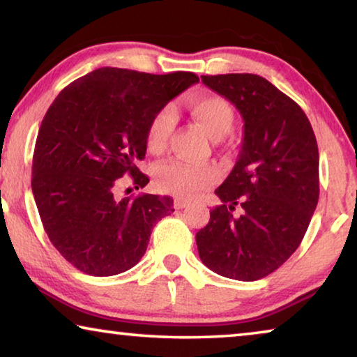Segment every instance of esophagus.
Segmentation results:
<instances>
[{
    "mask_svg": "<svg viewBox=\"0 0 357 357\" xmlns=\"http://www.w3.org/2000/svg\"><path fill=\"white\" fill-rule=\"evenodd\" d=\"M190 204V202L189 200H183V198H176V200H174V209H184V208H187Z\"/></svg>",
    "mask_w": 357,
    "mask_h": 357,
    "instance_id": "1",
    "label": "esophagus"
}]
</instances>
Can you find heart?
Returning a JSON list of instances; mask_svg holds the SVG:
<instances>
[{"mask_svg":"<svg viewBox=\"0 0 357 357\" xmlns=\"http://www.w3.org/2000/svg\"><path fill=\"white\" fill-rule=\"evenodd\" d=\"M192 118L206 134L220 140L233 128L234 112L229 102L220 96L200 94L189 102ZM176 124L173 105H165L157 112L148 126L146 144L151 153L159 154L165 149ZM219 170L214 165H197L184 160H167L154 168V181L160 192L192 197L219 179Z\"/></svg>","mask_w":357,"mask_h":357,"instance_id":"1","label":"heart"}]
</instances>
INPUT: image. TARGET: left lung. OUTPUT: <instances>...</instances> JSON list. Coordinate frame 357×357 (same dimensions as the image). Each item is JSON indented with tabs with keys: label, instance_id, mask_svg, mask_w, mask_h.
<instances>
[{
	"label": "left lung",
	"instance_id": "left-lung-1",
	"mask_svg": "<svg viewBox=\"0 0 357 357\" xmlns=\"http://www.w3.org/2000/svg\"><path fill=\"white\" fill-rule=\"evenodd\" d=\"M202 82L238 108L244 138L236 165L215 189L222 204L197 233L198 253L219 275L253 282L280 268L309 228L319 197L317 138L302 108L263 77Z\"/></svg>",
	"mask_w": 357,
	"mask_h": 357
}]
</instances>
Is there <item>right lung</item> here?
<instances>
[{"mask_svg": "<svg viewBox=\"0 0 357 357\" xmlns=\"http://www.w3.org/2000/svg\"><path fill=\"white\" fill-rule=\"evenodd\" d=\"M193 72L165 75L100 68L56 96L42 119L33 155V195L48 239L84 274L116 275L140 261L151 231L173 213L170 197L116 200L119 178L135 189L149 179L146 154L154 114L198 83Z\"/></svg>", "mask_w": 357, "mask_h": 357, "instance_id": "right-lung-1", "label": "right lung"}]
</instances>
